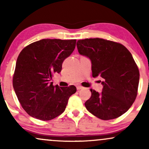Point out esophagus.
<instances>
[{
    "label": "esophagus",
    "instance_id": "obj_1",
    "mask_svg": "<svg viewBox=\"0 0 149 149\" xmlns=\"http://www.w3.org/2000/svg\"><path fill=\"white\" fill-rule=\"evenodd\" d=\"M76 88H77V90H81V89H83V87L81 86V85H77V86H76Z\"/></svg>",
    "mask_w": 149,
    "mask_h": 149
}]
</instances>
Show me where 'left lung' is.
Segmentation results:
<instances>
[{"instance_id":"left-lung-1","label":"left lung","mask_w":149,"mask_h":149,"mask_svg":"<svg viewBox=\"0 0 149 149\" xmlns=\"http://www.w3.org/2000/svg\"><path fill=\"white\" fill-rule=\"evenodd\" d=\"M77 48L91 61L92 76L104 79L101 93L90 90L91 97L85 103L88 111L104 120L127 112L137 95L139 81V69L130 51L121 44L98 38L78 40Z\"/></svg>"}]
</instances>
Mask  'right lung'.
Listing matches in <instances>:
<instances>
[{
  "mask_svg": "<svg viewBox=\"0 0 149 149\" xmlns=\"http://www.w3.org/2000/svg\"><path fill=\"white\" fill-rule=\"evenodd\" d=\"M76 40L42 39L24 47L17 59L13 88L29 115L49 120L64 111L74 85L53 86L54 73L61 71L63 61L76 47Z\"/></svg>",
  "mask_w": 149,
  "mask_h": 149,
  "instance_id": "right-lung-1",
  "label": "right lung"
}]
</instances>
